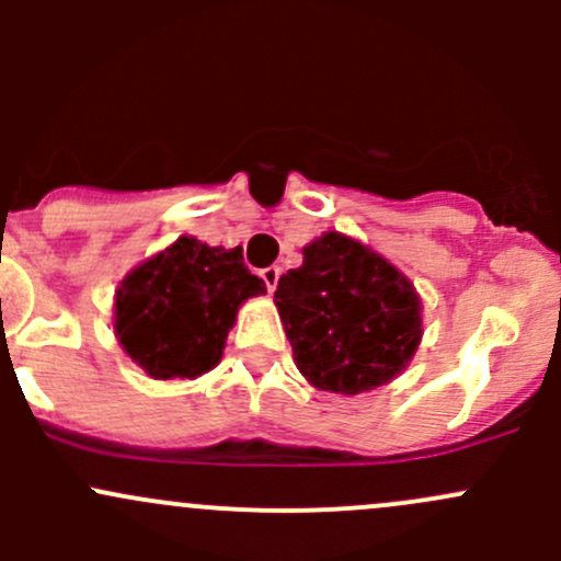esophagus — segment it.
<instances>
[{"mask_svg":"<svg viewBox=\"0 0 561 561\" xmlns=\"http://www.w3.org/2000/svg\"><path fill=\"white\" fill-rule=\"evenodd\" d=\"M279 274H282V271L276 268V265H268V268L260 271V276H263V282H265V287H268V293H274L276 285H279Z\"/></svg>","mask_w":561,"mask_h":561,"instance_id":"obj_1","label":"esophagus"}]
</instances>
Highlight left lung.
Wrapping results in <instances>:
<instances>
[{"instance_id":"obj_1","label":"left lung","mask_w":561,"mask_h":561,"mask_svg":"<svg viewBox=\"0 0 561 561\" xmlns=\"http://www.w3.org/2000/svg\"><path fill=\"white\" fill-rule=\"evenodd\" d=\"M274 301L301 375L333 393L386 386L423 333L410 279L342 233L304 247V265L279 276Z\"/></svg>"}]
</instances>
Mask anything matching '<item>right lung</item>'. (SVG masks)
Instances as JSON below:
<instances>
[{
    "mask_svg": "<svg viewBox=\"0 0 561 561\" xmlns=\"http://www.w3.org/2000/svg\"><path fill=\"white\" fill-rule=\"evenodd\" d=\"M260 293L265 282L247 268L241 247L181 236L122 282L113 328L146 375L192 380L219 364L236 312Z\"/></svg>",
    "mask_w": 561,
    "mask_h": 561,
    "instance_id": "1",
    "label": "right lung"
}]
</instances>
